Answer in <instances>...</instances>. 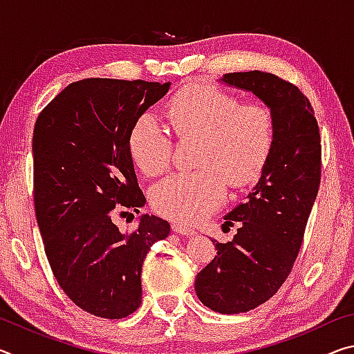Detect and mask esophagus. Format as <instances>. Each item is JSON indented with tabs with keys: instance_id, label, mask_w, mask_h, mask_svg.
I'll return each instance as SVG.
<instances>
[{
	"instance_id": "obj_1",
	"label": "esophagus",
	"mask_w": 354,
	"mask_h": 354,
	"mask_svg": "<svg viewBox=\"0 0 354 354\" xmlns=\"http://www.w3.org/2000/svg\"><path fill=\"white\" fill-rule=\"evenodd\" d=\"M171 230L175 231V232H178L179 236H187V237H194V236H196V231L195 230H192V227H189V226H185V225H183V223H173L171 225Z\"/></svg>"
}]
</instances>
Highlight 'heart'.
<instances>
[{
    "mask_svg": "<svg viewBox=\"0 0 354 354\" xmlns=\"http://www.w3.org/2000/svg\"><path fill=\"white\" fill-rule=\"evenodd\" d=\"M179 137H200L195 171L156 183L149 200L158 214L184 223L205 218L225 203L226 183L247 187L262 175L274 142V115L262 103H242L234 93L207 84H189L167 104ZM173 140L153 113H142L129 133V153L148 176L170 165Z\"/></svg>",
    "mask_w": 354,
    "mask_h": 354,
    "instance_id": "1",
    "label": "heart"
}]
</instances>
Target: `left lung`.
Here are the masks:
<instances>
[{
  "label": "left lung",
  "instance_id": "obj_1",
  "mask_svg": "<svg viewBox=\"0 0 354 354\" xmlns=\"http://www.w3.org/2000/svg\"><path fill=\"white\" fill-rule=\"evenodd\" d=\"M223 81L253 92L274 115L273 148L259 183L225 215L237 234L226 243L212 241L217 256L195 281L205 306L239 314L272 298L292 272L319 192L322 143L314 107L292 82L259 70L226 73Z\"/></svg>",
  "mask_w": 354,
  "mask_h": 354
}]
</instances>
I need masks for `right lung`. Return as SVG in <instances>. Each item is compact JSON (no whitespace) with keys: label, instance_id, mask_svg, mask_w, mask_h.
Returning a JSON list of instances; mask_svg holds the SVG:
<instances>
[{"label":"right lung","instance_id":"right-lung-1","mask_svg":"<svg viewBox=\"0 0 354 354\" xmlns=\"http://www.w3.org/2000/svg\"><path fill=\"white\" fill-rule=\"evenodd\" d=\"M170 82L88 77L65 87L35 120L34 207L57 284L76 306L117 320L142 303V263L170 225L143 215L137 230L118 217L145 205L129 153L137 118Z\"/></svg>","mask_w":354,"mask_h":354}]
</instances>
